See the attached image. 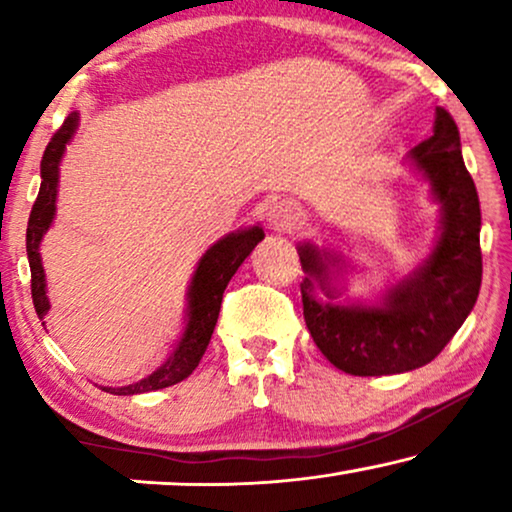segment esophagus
<instances>
[{"label":"esophagus","instance_id":"obj_1","mask_svg":"<svg viewBox=\"0 0 512 512\" xmlns=\"http://www.w3.org/2000/svg\"><path fill=\"white\" fill-rule=\"evenodd\" d=\"M268 223L272 230L286 233V230H296L303 226V212H300L296 202L291 200H275L268 207Z\"/></svg>","mask_w":512,"mask_h":512}]
</instances>
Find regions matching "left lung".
I'll list each match as a JSON object with an SVG mask.
<instances>
[{"label":"left lung","mask_w":512,"mask_h":512,"mask_svg":"<svg viewBox=\"0 0 512 512\" xmlns=\"http://www.w3.org/2000/svg\"><path fill=\"white\" fill-rule=\"evenodd\" d=\"M410 158L443 205V228L431 256L389 291L384 305L319 303L314 284L333 298L326 258L312 244L298 247L307 272L300 284L307 331L321 354L349 375H394L426 366L459 331L480 293V200L461 158L457 123L443 107L436 109L433 135Z\"/></svg>","instance_id":"8db88e82"}]
</instances>
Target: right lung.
Wrapping results in <instances>:
<instances>
[{"mask_svg": "<svg viewBox=\"0 0 512 512\" xmlns=\"http://www.w3.org/2000/svg\"><path fill=\"white\" fill-rule=\"evenodd\" d=\"M76 125H79V116L69 114L65 123L55 130V135L48 142L44 158H41V188L37 200H34L30 221H27V261H30L32 272V303L37 310L39 319L46 317L48 312V298H46V279L44 268H41L39 256V242L44 233L51 226L55 214V195H58V165L62 153H65V144L72 139ZM263 230L254 226L249 230H237L230 233L214 244L205 256L200 258L198 270H195L191 289H188V324L184 331V338L174 349L170 359L160 366L156 373L144 377L128 387H102L104 391L114 396H130V394H144V391H156L172 387L198 368V363L205 354V349L212 340L216 319H219L223 291L235 275L244 258H247L258 242L263 240Z\"/></svg>", "mask_w": 512, "mask_h": 512, "instance_id": "right-lung-1", "label": "right lung"}]
</instances>
